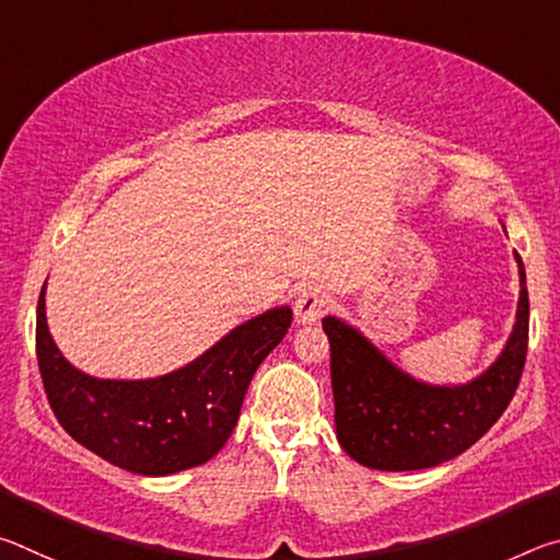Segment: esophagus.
<instances>
[{"mask_svg": "<svg viewBox=\"0 0 560 560\" xmlns=\"http://www.w3.org/2000/svg\"><path fill=\"white\" fill-rule=\"evenodd\" d=\"M330 306H334V299L324 289L306 287L299 291L296 303H293V314H296L299 324H316V320L328 314Z\"/></svg>", "mask_w": 560, "mask_h": 560, "instance_id": "esophagus-1", "label": "esophagus"}]
</instances>
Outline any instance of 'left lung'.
<instances>
[{
	"label": "left lung",
	"instance_id": "left-lung-1",
	"mask_svg": "<svg viewBox=\"0 0 560 560\" xmlns=\"http://www.w3.org/2000/svg\"><path fill=\"white\" fill-rule=\"evenodd\" d=\"M521 296L514 334L497 363L467 385H428L387 360L343 320L324 318L338 442L358 464L381 471L428 469L485 438L514 397L528 348V291L516 254Z\"/></svg>",
	"mask_w": 560,
	"mask_h": 560
}]
</instances>
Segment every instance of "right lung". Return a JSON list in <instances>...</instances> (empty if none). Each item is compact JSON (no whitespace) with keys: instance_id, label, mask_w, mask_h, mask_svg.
Wrapping results in <instances>:
<instances>
[{"instance_id":"obj_1","label":"right lung","mask_w":560,"mask_h":560,"mask_svg":"<svg viewBox=\"0 0 560 560\" xmlns=\"http://www.w3.org/2000/svg\"><path fill=\"white\" fill-rule=\"evenodd\" d=\"M36 306V358L61 428L120 469L165 477L212 459L230 440L254 373L291 326V308H271L230 330L192 363L153 381H98L75 371Z\"/></svg>"}]
</instances>
